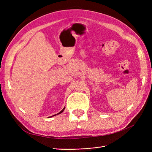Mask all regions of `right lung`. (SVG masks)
Returning a JSON list of instances; mask_svg holds the SVG:
<instances>
[{"label": "right lung", "mask_w": 152, "mask_h": 152, "mask_svg": "<svg viewBox=\"0 0 152 152\" xmlns=\"http://www.w3.org/2000/svg\"><path fill=\"white\" fill-rule=\"evenodd\" d=\"M65 107H64V108H63V109H62V110L61 111H60L59 113H57V114H56V115H53V116H56V115H59V114H60V113H61L63 111H64V109H65ZM51 117H52V116H51Z\"/></svg>", "instance_id": "right-lung-1"}]
</instances>
